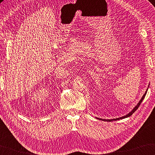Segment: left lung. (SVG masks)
Returning <instances> with one entry per match:
<instances>
[{
    "mask_svg": "<svg viewBox=\"0 0 155 155\" xmlns=\"http://www.w3.org/2000/svg\"><path fill=\"white\" fill-rule=\"evenodd\" d=\"M148 87H149V86H148ZM148 88H147V90H146V91L145 92V93H144V95H143V97H141V99L140 100V101H139L137 104V105L135 106V107H134V108L133 109V110H132L130 113H128L127 115H124V116H123V117H119V118H116V119H110V120H106V119H101V118H98V117H96V119H97V120H101V121H113L120 120H122V119H124V118L129 117L131 116L135 112V111H136L137 110V108H139V106H140L141 103L142 102V101H143V99L145 98V96H146V93H147V91H148Z\"/></svg>",
    "mask_w": 155,
    "mask_h": 155,
    "instance_id": "8db88e82",
    "label": "left lung"
}]
</instances>
